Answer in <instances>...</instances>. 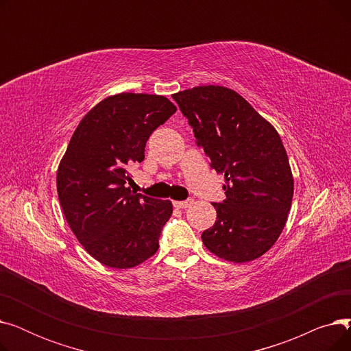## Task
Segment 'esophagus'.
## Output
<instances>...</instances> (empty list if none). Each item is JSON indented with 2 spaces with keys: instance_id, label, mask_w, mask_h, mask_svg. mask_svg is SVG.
<instances>
[{
  "instance_id": "obj_1",
  "label": "esophagus",
  "mask_w": 351,
  "mask_h": 351,
  "mask_svg": "<svg viewBox=\"0 0 351 351\" xmlns=\"http://www.w3.org/2000/svg\"><path fill=\"white\" fill-rule=\"evenodd\" d=\"M192 204H193L192 199H188V200H176V202H173V206L178 208V209H186V208H189Z\"/></svg>"
}]
</instances>
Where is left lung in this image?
Returning a JSON list of instances; mask_svg holds the SVG:
<instances>
[{
  "label": "left lung",
  "instance_id": "8db88e82",
  "mask_svg": "<svg viewBox=\"0 0 351 351\" xmlns=\"http://www.w3.org/2000/svg\"><path fill=\"white\" fill-rule=\"evenodd\" d=\"M172 97L226 182V199L213 204L216 222L202 242L228 262L257 259L278 241L291 208L294 180L280 135L230 88L204 85Z\"/></svg>",
  "mask_w": 351,
  "mask_h": 351
}]
</instances>
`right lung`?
<instances>
[{"instance_id":"1","label":"right lung","mask_w":351,"mask_h":351,"mask_svg":"<svg viewBox=\"0 0 351 351\" xmlns=\"http://www.w3.org/2000/svg\"><path fill=\"white\" fill-rule=\"evenodd\" d=\"M175 112L162 95L106 97L82 118L60 162L57 191L66 222L108 267L131 269L158 252L172 202L132 192L128 169L145 159L146 141Z\"/></svg>"}]
</instances>
